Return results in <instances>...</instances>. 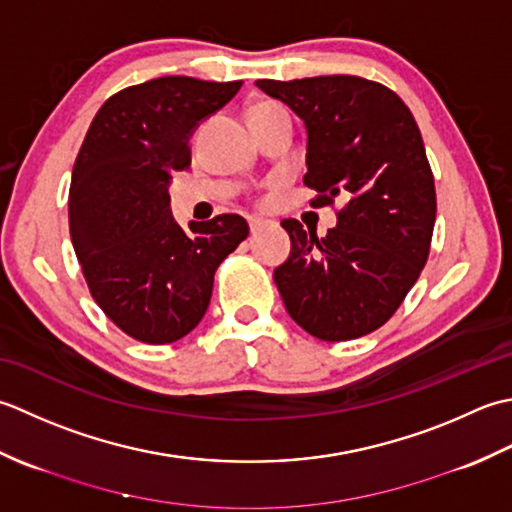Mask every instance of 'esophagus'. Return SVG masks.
Instances as JSON below:
<instances>
[{"label": "esophagus", "mask_w": 512, "mask_h": 512, "mask_svg": "<svg viewBox=\"0 0 512 512\" xmlns=\"http://www.w3.org/2000/svg\"><path fill=\"white\" fill-rule=\"evenodd\" d=\"M267 225V221L265 218H258V216H249V229H252V234L254 232H258L260 227H265Z\"/></svg>", "instance_id": "34e87169"}]
</instances>
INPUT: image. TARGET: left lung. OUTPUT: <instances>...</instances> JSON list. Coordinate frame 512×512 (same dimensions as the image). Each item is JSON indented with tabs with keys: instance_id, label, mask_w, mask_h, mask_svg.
I'll use <instances>...</instances> for the list:
<instances>
[{
	"instance_id": "left-lung-1",
	"label": "left lung",
	"mask_w": 512,
	"mask_h": 512,
	"mask_svg": "<svg viewBox=\"0 0 512 512\" xmlns=\"http://www.w3.org/2000/svg\"><path fill=\"white\" fill-rule=\"evenodd\" d=\"M256 86L305 121L314 205L349 198L322 238L296 218L280 223L291 252L274 283L287 314L327 342L367 336L393 316L429 258L435 185L420 128L393 90L362 77Z\"/></svg>"
}]
</instances>
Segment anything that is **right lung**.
<instances>
[{
  "mask_svg": "<svg viewBox=\"0 0 512 512\" xmlns=\"http://www.w3.org/2000/svg\"><path fill=\"white\" fill-rule=\"evenodd\" d=\"M241 86L139 83L103 103L83 139L68 198L72 247L103 314L141 342L187 336L210 305L218 265L249 234L238 214L183 229L170 207L172 174L190 165L194 130Z\"/></svg>",
  "mask_w": 512,
  "mask_h": 512,
  "instance_id": "obj_1",
  "label": "right lung"
}]
</instances>
